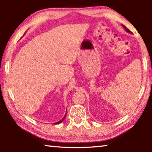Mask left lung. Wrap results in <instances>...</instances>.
I'll list each match as a JSON object with an SVG mask.
<instances>
[{"label": "left lung", "instance_id": "obj_1", "mask_svg": "<svg viewBox=\"0 0 152 152\" xmlns=\"http://www.w3.org/2000/svg\"><path fill=\"white\" fill-rule=\"evenodd\" d=\"M122 27H123V28H124V29L126 31H127V33H132V31H131L130 30H129L128 29H127V27H126L125 26V25H122Z\"/></svg>", "mask_w": 152, "mask_h": 152}]
</instances>
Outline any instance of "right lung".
Listing matches in <instances>:
<instances>
[{"label": "right lung", "mask_w": 152, "mask_h": 152, "mask_svg": "<svg viewBox=\"0 0 152 152\" xmlns=\"http://www.w3.org/2000/svg\"><path fill=\"white\" fill-rule=\"evenodd\" d=\"M66 111H67V110H66ZM66 115H64V117L62 118V119H61L60 121H58V122H56V123H54V124H59V123H61V122H62L64 120V119H65V118H66Z\"/></svg>", "instance_id": "right-lung-1"}]
</instances>
